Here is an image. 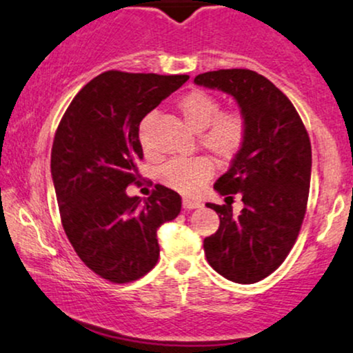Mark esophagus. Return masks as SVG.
Here are the masks:
<instances>
[{
    "mask_svg": "<svg viewBox=\"0 0 353 353\" xmlns=\"http://www.w3.org/2000/svg\"><path fill=\"white\" fill-rule=\"evenodd\" d=\"M201 205H202V203L199 201H195V199H184V201H182V207H184L185 210L199 209Z\"/></svg>",
    "mask_w": 353,
    "mask_h": 353,
    "instance_id": "34e87169",
    "label": "esophagus"
}]
</instances>
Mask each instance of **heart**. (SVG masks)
Returning <instances> with one entry per match:
<instances>
[{"label": "heart", "mask_w": 353, "mask_h": 353, "mask_svg": "<svg viewBox=\"0 0 353 353\" xmlns=\"http://www.w3.org/2000/svg\"><path fill=\"white\" fill-rule=\"evenodd\" d=\"M177 108L185 123L194 131H202L201 143L205 150L219 159H232L243 146L246 136L245 118L236 112L222 113L220 101L210 93L194 90L184 95L177 103ZM150 121L148 118L144 125ZM144 126L141 128V143L144 141ZM214 165L207 158L172 159L164 164L159 171V179L165 185L182 194H194L210 179Z\"/></svg>", "instance_id": "b5f03b06"}]
</instances>
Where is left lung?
<instances>
[{
    "instance_id": "1",
    "label": "left lung",
    "mask_w": 353,
    "mask_h": 353,
    "mask_svg": "<svg viewBox=\"0 0 353 353\" xmlns=\"http://www.w3.org/2000/svg\"><path fill=\"white\" fill-rule=\"evenodd\" d=\"M194 83L233 97L246 123L243 146L214 185L227 203H207L220 217L219 230L203 240L207 261L230 281L258 283L286 260L299 235L311 185L309 134L290 99L256 72H205ZM232 193L244 202L239 216L228 202Z\"/></svg>"
}]
</instances>
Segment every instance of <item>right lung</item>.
<instances>
[{
	"mask_svg": "<svg viewBox=\"0 0 353 353\" xmlns=\"http://www.w3.org/2000/svg\"><path fill=\"white\" fill-rule=\"evenodd\" d=\"M189 75L108 70L90 80L63 113L50 154L62 227L85 265L112 283L154 268L158 228L181 212V195L158 184L130 197L143 159L139 123Z\"/></svg>",
	"mask_w": 353,
	"mask_h": 353,
	"instance_id": "add662e5",
	"label": "right lung"
}]
</instances>
